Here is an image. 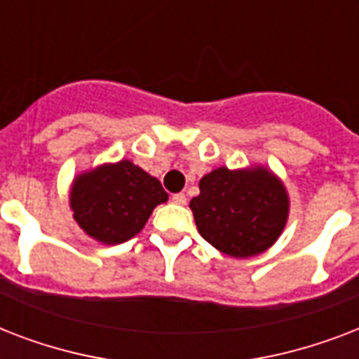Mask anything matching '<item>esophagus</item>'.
<instances>
[{
    "label": "esophagus",
    "instance_id": "esophagus-1",
    "mask_svg": "<svg viewBox=\"0 0 359 359\" xmlns=\"http://www.w3.org/2000/svg\"><path fill=\"white\" fill-rule=\"evenodd\" d=\"M171 201H173L175 205H186V201H188V199H186L184 194H175V196L171 197Z\"/></svg>",
    "mask_w": 359,
    "mask_h": 359
}]
</instances>
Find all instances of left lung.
I'll return each mask as SVG.
<instances>
[{
    "label": "left lung",
    "instance_id": "8db88e82",
    "mask_svg": "<svg viewBox=\"0 0 359 359\" xmlns=\"http://www.w3.org/2000/svg\"><path fill=\"white\" fill-rule=\"evenodd\" d=\"M199 190L190 201L197 231L225 255H259L283 233L289 196L270 169L218 168L199 180Z\"/></svg>",
    "mask_w": 359,
    "mask_h": 359
}]
</instances>
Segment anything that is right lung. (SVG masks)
Returning a JSON list of instances; mask_svg holds the SVG:
<instances>
[{
    "label": "right lung",
    "mask_w": 359,
    "mask_h": 359,
    "mask_svg": "<svg viewBox=\"0 0 359 359\" xmlns=\"http://www.w3.org/2000/svg\"><path fill=\"white\" fill-rule=\"evenodd\" d=\"M168 201L160 180L130 160L80 173L70 186L76 224L91 238L114 245L135 236L152 210Z\"/></svg>",
    "instance_id": "add662e5"
}]
</instances>
